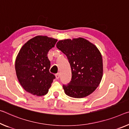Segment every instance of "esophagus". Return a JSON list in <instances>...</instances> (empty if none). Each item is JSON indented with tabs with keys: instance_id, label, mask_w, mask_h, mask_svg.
Masks as SVG:
<instances>
[{
	"instance_id": "esophagus-1",
	"label": "esophagus",
	"mask_w": 129,
	"mask_h": 129,
	"mask_svg": "<svg viewBox=\"0 0 129 129\" xmlns=\"http://www.w3.org/2000/svg\"><path fill=\"white\" fill-rule=\"evenodd\" d=\"M60 73H57V74L56 75V79H58L59 77H60Z\"/></svg>"
}]
</instances>
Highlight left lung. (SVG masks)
Segmentation results:
<instances>
[{"mask_svg": "<svg viewBox=\"0 0 129 129\" xmlns=\"http://www.w3.org/2000/svg\"><path fill=\"white\" fill-rule=\"evenodd\" d=\"M56 46L67 56L72 71L70 83L62 86L65 94L75 98L90 95L103 76V59L97 47L80 37L60 40Z\"/></svg>", "mask_w": 129, "mask_h": 129, "instance_id": "left-lung-1", "label": "left lung"}]
</instances>
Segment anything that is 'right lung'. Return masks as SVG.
Instances as JSON below:
<instances>
[{"label": "right lung", "instance_id": "add662e5", "mask_svg": "<svg viewBox=\"0 0 129 129\" xmlns=\"http://www.w3.org/2000/svg\"><path fill=\"white\" fill-rule=\"evenodd\" d=\"M57 39L38 36L30 39L20 49L15 68L18 81L23 89L41 96L48 92L55 76L50 73V62L47 56Z\"/></svg>", "mask_w": 129, "mask_h": 129}]
</instances>
